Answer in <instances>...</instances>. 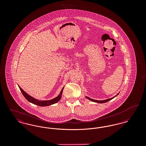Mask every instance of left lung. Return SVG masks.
Segmentation results:
<instances>
[{"label": "left lung", "mask_w": 146, "mask_h": 146, "mask_svg": "<svg viewBox=\"0 0 146 146\" xmlns=\"http://www.w3.org/2000/svg\"><path fill=\"white\" fill-rule=\"evenodd\" d=\"M118 94H119V93H118V94H117V95H115V96H114L113 97H111V98H108V99H107V100H101V101H98V100H94V99H92V98H90V97H88V96H86V98H88V100H90V101H92V102H96V103H99V104H102V103H105V102H108V101H109L111 100H112L113 98H114V97H116V96L118 95Z\"/></svg>", "instance_id": "left-lung-1"}]
</instances>
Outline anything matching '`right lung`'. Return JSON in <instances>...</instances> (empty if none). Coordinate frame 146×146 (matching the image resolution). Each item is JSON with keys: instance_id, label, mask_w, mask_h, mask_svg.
I'll return each mask as SVG.
<instances>
[{"instance_id": "1", "label": "right lung", "mask_w": 146, "mask_h": 146, "mask_svg": "<svg viewBox=\"0 0 146 146\" xmlns=\"http://www.w3.org/2000/svg\"><path fill=\"white\" fill-rule=\"evenodd\" d=\"M20 90H21V92L22 93L23 95L24 96V97L26 98V99L29 102L33 104L39 106H41V107H44V106H48L50 105L51 104H55L56 103L58 102L60 99L61 98V96H62V94L63 90L64 89V87L63 88L62 90L61 91L60 94H59L58 96H57V97L50 100H45V101H40L38 100H36L35 98L34 97H32L31 96L29 95L28 94H27L25 91L23 90V89H22L19 86Z\"/></svg>"}]
</instances>
